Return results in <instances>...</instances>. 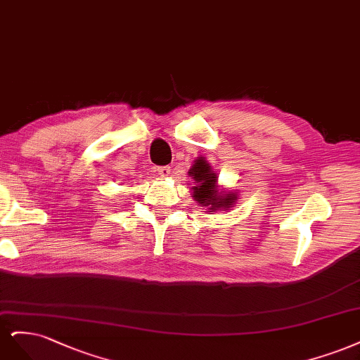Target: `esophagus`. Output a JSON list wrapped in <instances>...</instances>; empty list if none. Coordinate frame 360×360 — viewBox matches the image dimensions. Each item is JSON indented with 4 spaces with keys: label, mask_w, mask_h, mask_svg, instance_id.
<instances>
[{
    "label": "esophagus",
    "mask_w": 360,
    "mask_h": 360,
    "mask_svg": "<svg viewBox=\"0 0 360 360\" xmlns=\"http://www.w3.org/2000/svg\"><path fill=\"white\" fill-rule=\"evenodd\" d=\"M157 172H158L160 176L167 178L170 175V167L169 166H160V167H157Z\"/></svg>",
    "instance_id": "1"
}]
</instances>
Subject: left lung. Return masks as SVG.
<instances>
[{"label":"left lung","mask_w":360,"mask_h":360,"mask_svg":"<svg viewBox=\"0 0 360 360\" xmlns=\"http://www.w3.org/2000/svg\"><path fill=\"white\" fill-rule=\"evenodd\" d=\"M190 176L197 182L193 190V197L203 206H210L211 211L226 210L233 205L235 194H219L217 190V175L211 170V166L203 158L194 161L190 169Z\"/></svg>","instance_id":"1"}]
</instances>
